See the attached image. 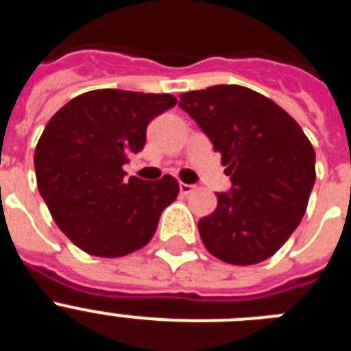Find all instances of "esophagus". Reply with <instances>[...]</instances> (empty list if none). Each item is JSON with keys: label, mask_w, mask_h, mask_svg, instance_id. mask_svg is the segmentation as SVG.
<instances>
[{"label": "esophagus", "mask_w": 351, "mask_h": 351, "mask_svg": "<svg viewBox=\"0 0 351 351\" xmlns=\"http://www.w3.org/2000/svg\"><path fill=\"white\" fill-rule=\"evenodd\" d=\"M195 188H197V186H193V184H186V182H181V184H179V190H181V193H182V195H190V193H193Z\"/></svg>", "instance_id": "obj_1"}]
</instances>
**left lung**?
<instances>
[{"mask_svg":"<svg viewBox=\"0 0 351 351\" xmlns=\"http://www.w3.org/2000/svg\"><path fill=\"white\" fill-rule=\"evenodd\" d=\"M221 154L230 193L198 221L210 255L232 265L271 258L299 226L315 184V149L297 121L267 96L219 84L179 95Z\"/></svg>","mask_w":351,"mask_h":351,"instance_id":"8db88e82","label":"left lung"}]
</instances>
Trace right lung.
<instances>
[{
    "mask_svg": "<svg viewBox=\"0 0 351 351\" xmlns=\"http://www.w3.org/2000/svg\"><path fill=\"white\" fill-rule=\"evenodd\" d=\"M176 101L167 93L95 89L51 117L35 149L36 184L77 247L117 258L153 239L163 209L178 198V181L126 179L123 165L144 149L149 123Z\"/></svg>",
    "mask_w": 351,
    "mask_h": 351,
    "instance_id": "right-lung-1",
    "label": "right lung"
}]
</instances>
